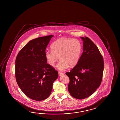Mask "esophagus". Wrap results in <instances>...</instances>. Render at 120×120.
I'll use <instances>...</instances> for the list:
<instances>
[{"instance_id":"obj_1","label":"esophagus","mask_w":120,"mask_h":120,"mask_svg":"<svg viewBox=\"0 0 120 120\" xmlns=\"http://www.w3.org/2000/svg\"><path fill=\"white\" fill-rule=\"evenodd\" d=\"M59 75V76H61V75H64V73H62V72H58Z\"/></svg>"}]
</instances>
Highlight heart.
Wrapping results in <instances>:
<instances>
[{
	"label": "heart",
	"instance_id": "1",
	"mask_svg": "<svg viewBox=\"0 0 120 120\" xmlns=\"http://www.w3.org/2000/svg\"><path fill=\"white\" fill-rule=\"evenodd\" d=\"M51 49L46 50L45 58L48 64L54 67L58 61H60L56 67L64 71L69 67H75L78 64L82 52V45L78 39L61 38L57 39L51 45Z\"/></svg>",
	"mask_w": 120,
	"mask_h": 120
}]
</instances>
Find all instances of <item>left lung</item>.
Wrapping results in <instances>:
<instances>
[{
    "instance_id": "1",
    "label": "left lung",
    "mask_w": 120,
    "mask_h": 120,
    "mask_svg": "<svg viewBox=\"0 0 120 120\" xmlns=\"http://www.w3.org/2000/svg\"><path fill=\"white\" fill-rule=\"evenodd\" d=\"M83 52L78 64L66 74L70 78L68 90L71 96L83 99L92 95L100 85L104 61L97 47L89 38L81 37Z\"/></svg>"
}]
</instances>
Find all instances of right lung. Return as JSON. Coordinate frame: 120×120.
Listing matches in <instances>:
<instances>
[{
    "mask_svg": "<svg viewBox=\"0 0 120 120\" xmlns=\"http://www.w3.org/2000/svg\"><path fill=\"white\" fill-rule=\"evenodd\" d=\"M53 35L39 37L29 41L20 51L15 60V74L21 90L31 99L47 98L58 72L47 64L45 50Z\"/></svg>",
    "mask_w": 120,
    "mask_h": 120,
    "instance_id": "add662e5",
    "label": "right lung"
}]
</instances>
